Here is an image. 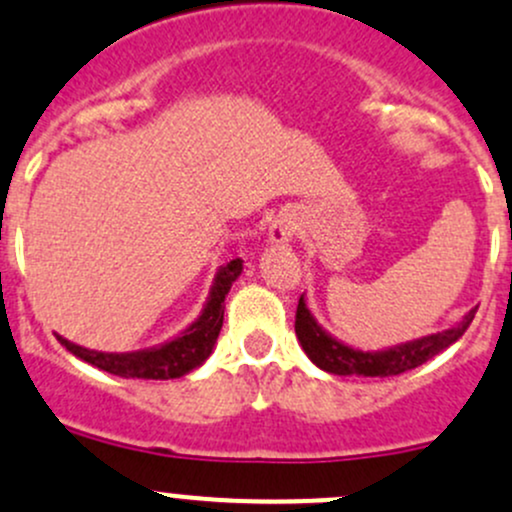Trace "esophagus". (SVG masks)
I'll return each instance as SVG.
<instances>
[{
	"label": "esophagus",
	"instance_id": "obj_1",
	"mask_svg": "<svg viewBox=\"0 0 512 512\" xmlns=\"http://www.w3.org/2000/svg\"><path fill=\"white\" fill-rule=\"evenodd\" d=\"M294 233H297V220H294L289 213L277 215V218L272 220L270 238L272 242H277V245H287V242H292Z\"/></svg>",
	"mask_w": 512,
	"mask_h": 512
}]
</instances>
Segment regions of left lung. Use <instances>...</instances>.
<instances>
[{"mask_svg":"<svg viewBox=\"0 0 512 512\" xmlns=\"http://www.w3.org/2000/svg\"><path fill=\"white\" fill-rule=\"evenodd\" d=\"M473 316H476V309H471L459 324L446 328V331L429 333V336L414 338V341L407 343H397V346L383 348V351H360V348H353L348 346V343L333 338L331 333L314 319V314H311L309 306H306L304 294H301L294 331H297L301 348L309 355L311 363H314L316 368L326 370V373L363 375V378H390V375H400L405 373V370L419 368V365L427 363L429 358H434V355H439L444 348H449L451 343L459 341L473 321Z\"/></svg>","mask_w":512,"mask_h":512,"instance_id":"obj_1","label":"left lung"}]
</instances>
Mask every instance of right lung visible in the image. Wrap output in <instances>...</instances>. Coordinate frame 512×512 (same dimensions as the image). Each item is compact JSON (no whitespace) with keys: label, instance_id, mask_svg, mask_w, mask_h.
I'll list each match as a JSON object with an SVG mask.
<instances>
[{"label":"right lung","instance_id":"add662e5","mask_svg":"<svg viewBox=\"0 0 512 512\" xmlns=\"http://www.w3.org/2000/svg\"><path fill=\"white\" fill-rule=\"evenodd\" d=\"M242 274V260H230L228 265L215 272L213 287L208 292L201 314L191 326L184 328L179 336L159 343V346L144 348L132 353H102L93 348H83L71 343L68 338L56 336L61 346H66L75 358L105 370V373L120 375V378H142V380H174L191 373L198 365L208 360L213 353L218 333L223 328L225 297H228L233 282Z\"/></svg>","mask_w":512,"mask_h":512}]
</instances>
